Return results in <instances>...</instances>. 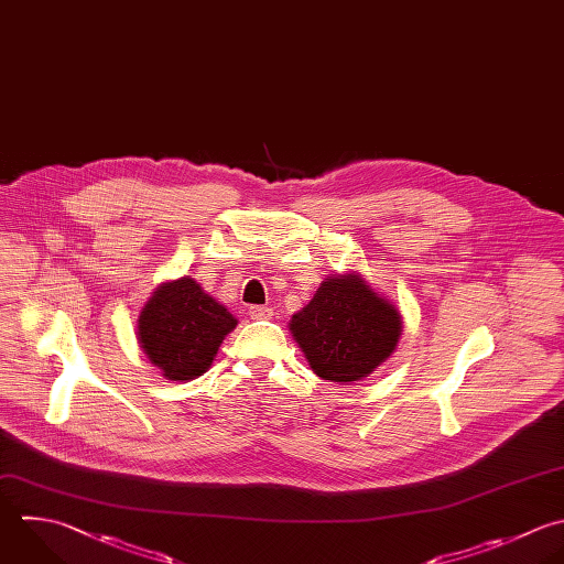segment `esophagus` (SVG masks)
I'll list each match as a JSON object with an SVG mask.
<instances>
[{
	"label": "esophagus",
	"mask_w": 564,
	"mask_h": 564,
	"mask_svg": "<svg viewBox=\"0 0 564 564\" xmlns=\"http://www.w3.org/2000/svg\"><path fill=\"white\" fill-rule=\"evenodd\" d=\"M249 315H251V319H269L273 315V311L269 306H249Z\"/></svg>",
	"instance_id": "1"
}]
</instances>
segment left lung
<instances>
[{
	"label": "left lung",
	"instance_id": "8db88e82",
	"mask_svg": "<svg viewBox=\"0 0 564 564\" xmlns=\"http://www.w3.org/2000/svg\"><path fill=\"white\" fill-rule=\"evenodd\" d=\"M401 328L399 308L357 271L328 275L289 322L313 372L344 386L370 377L394 352Z\"/></svg>",
	"mask_w": 564,
	"mask_h": 564
}]
</instances>
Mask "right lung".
<instances>
[{
	"label": "right lung",
	"instance_id": "add662e5",
	"mask_svg": "<svg viewBox=\"0 0 564 564\" xmlns=\"http://www.w3.org/2000/svg\"><path fill=\"white\" fill-rule=\"evenodd\" d=\"M238 319L203 286L183 275L154 289L137 322L148 359L170 381H192L209 370L223 339Z\"/></svg>",
	"mask_w": 564,
	"mask_h": 564
}]
</instances>
